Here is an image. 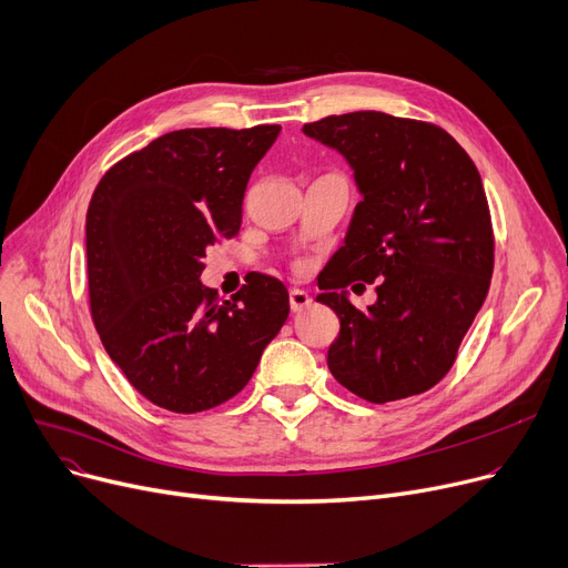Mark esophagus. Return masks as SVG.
<instances>
[{"instance_id":"esophagus-1","label":"esophagus","mask_w":568,"mask_h":568,"mask_svg":"<svg viewBox=\"0 0 568 568\" xmlns=\"http://www.w3.org/2000/svg\"><path fill=\"white\" fill-rule=\"evenodd\" d=\"M288 305H291V312H295V314L307 310V307L312 305L310 293H305V291H301V288H291V293H288Z\"/></svg>"}]
</instances>
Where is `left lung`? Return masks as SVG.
I'll use <instances>...</instances> for the list:
<instances>
[{
	"mask_svg": "<svg viewBox=\"0 0 568 568\" xmlns=\"http://www.w3.org/2000/svg\"><path fill=\"white\" fill-rule=\"evenodd\" d=\"M303 133L344 156L363 201L318 275L316 301L339 316L335 379L384 404L425 393L455 363L490 288V207L469 154L435 124L376 111L331 115ZM381 280L361 313L343 286Z\"/></svg>",
	"mask_w": 568,
	"mask_h": 568,
	"instance_id": "obj_1",
	"label": "left lung"
}]
</instances>
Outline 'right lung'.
I'll return each instance as SVG.
<instances>
[{
    "mask_svg": "<svg viewBox=\"0 0 568 568\" xmlns=\"http://www.w3.org/2000/svg\"><path fill=\"white\" fill-rule=\"evenodd\" d=\"M282 126L180 129L124 156L85 220L97 333L129 384L196 414L247 386L288 316L286 286L254 275L235 298L203 286V256L242 222V199Z\"/></svg>",
    "mask_w": 568,
    "mask_h": 568,
    "instance_id": "right-lung-1",
    "label": "right lung"
}]
</instances>
